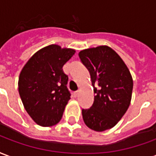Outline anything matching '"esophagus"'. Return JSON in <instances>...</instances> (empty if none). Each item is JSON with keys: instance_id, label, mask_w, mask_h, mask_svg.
I'll return each mask as SVG.
<instances>
[{"instance_id": "esophagus-1", "label": "esophagus", "mask_w": 156, "mask_h": 156, "mask_svg": "<svg viewBox=\"0 0 156 156\" xmlns=\"http://www.w3.org/2000/svg\"><path fill=\"white\" fill-rule=\"evenodd\" d=\"M80 92V90H76V91L74 92V96H75V97H77V96H79Z\"/></svg>"}]
</instances>
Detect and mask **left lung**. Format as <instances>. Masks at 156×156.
I'll list each match as a JSON object with an SVG mask.
<instances>
[{
    "instance_id": "obj_1",
    "label": "left lung",
    "mask_w": 156,
    "mask_h": 156,
    "mask_svg": "<svg viewBox=\"0 0 156 156\" xmlns=\"http://www.w3.org/2000/svg\"><path fill=\"white\" fill-rule=\"evenodd\" d=\"M79 56L89 70L95 95L91 107L82 110L84 122L98 132L111 129L130 105L131 74L121 57L108 45L82 50Z\"/></svg>"
}]
</instances>
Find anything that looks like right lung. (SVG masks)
Returning <instances> with one entry per match:
<instances>
[{
  "label": "right lung",
  "instance_id": "add662e5",
  "mask_svg": "<svg viewBox=\"0 0 156 156\" xmlns=\"http://www.w3.org/2000/svg\"><path fill=\"white\" fill-rule=\"evenodd\" d=\"M76 53L55 44L36 51L20 71L18 90L24 108L37 125L55 126L61 120L70 99L68 76L62 67Z\"/></svg>",
  "mask_w": 156,
  "mask_h": 156
}]
</instances>
